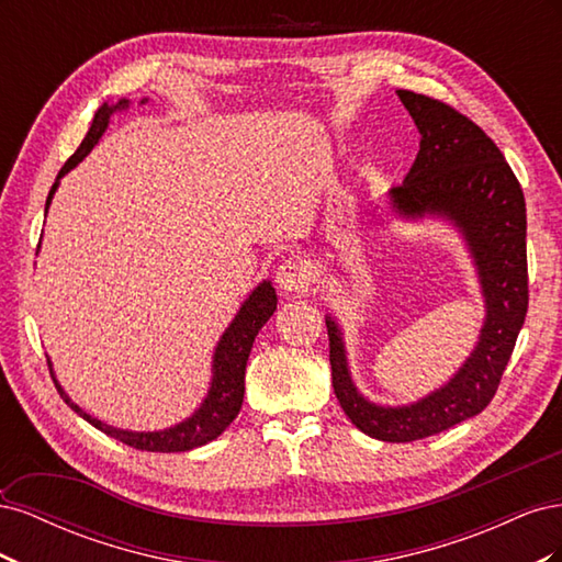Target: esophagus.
<instances>
[{"mask_svg":"<svg viewBox=\"0 0 562 562\" xmlns=\"http://www.w3.org/2000/svg\"><path fill=\"white\" fill-rule=\"evenodd\" d=\"M277 285L283 293H302L310 285V269L302 260H285L277 269Z\"/></svg>","mask_w":562,"mask_h":562,"instance_id":"34e87169","label":"esophagus"}]
</instances>
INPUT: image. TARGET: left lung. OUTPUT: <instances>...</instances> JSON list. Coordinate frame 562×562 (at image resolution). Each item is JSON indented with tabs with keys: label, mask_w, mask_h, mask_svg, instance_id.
<instances>
[{
	"label": "left lung",
	"mask_w": 562,
	"mask_h": 562,
	"mask_svg": "<svg viewBox=\"0 0 562 562\" xmlns=\"http://www.w3.org/2000/svg\"><path fill=\"white\" fill-rule=\"evenodd\" d=\"M419 131L417 159L391 187L389 211L405 223L443 220L462 236L485 304L479 342L454 375L405 405H382L356 386L345 333L326 314L333 389L356 429L386 443H411L483 413L495 396L527 314L525 196L499 147L450 105L396 91Z\"/></svg>",
	"instance_id": "left-lung-1"
}]
</instances>
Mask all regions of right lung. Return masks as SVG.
Instances as JSON below:
<instances>
[{
  "label": "right lung",
  "instance_id": "right-lung-1",
  "mask_svg": "<svg viewBox=\"0 0 562 562\" xmlns=\"http://www.w3.org/2000/svg\"><path fill=\"white\" fill-rule=\"evenodd\" d=\"M147 103V98L140 100V105ZM131 100L122 98L119 103H103L98 108L91 128L87 133V138L81 140L79 149L75 155L65 161V166L60 168V173L50 187L48 199H46V213L50 201H54V194L60 184V178L72 171L75 166H79V161H83V157H89V151L98 145V140L103 138V133L110 126V119L114 112H124L128 110ZM40 250V248H37ZM277 291L271 285L269 279H265L262 283H258V288H252L250 295L244 300V304L236 312V316L232 318L229 326L225 328V333L220 335L215 351H213V363H211V384H209V394L203 396L201 405L196 411L184 417L182 422L173 424V427L166 429H157V431H131V429H116L110 427V424L100 422L98 417H91L87 411L65 394V389L60 386V382L56 380L54 372V363L48 359V368H50V378L56 382L58 394L63 396V401L72 407V411L87 419L89 424L98 431L108 434L110 438L122 440V443L135 448V450H147V452H187L211 443L220 434H223L229 424L234 422V417L239 415L241 403H244V378H246V363L248 356L252 349L255 337H258L260 328L271 318V314L277 312Z\"/></svg>",
  "mask_w": 562,
  "mask_h": 562
}]
</instances>
